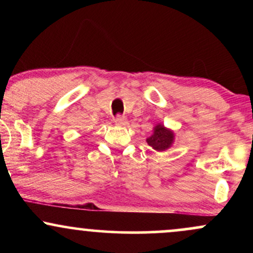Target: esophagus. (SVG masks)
<instances>
[{
	"instance_id": "1",
	"label": "esophagus",
	"mask_w": 253,
	"mask_h": 253,
	"mask_svg": "<svg viewBox=\"0 0 253 253\" xmlns=\"http://www.w3.org/2000/svg\"><path fill=\"white\" fill-rule=\"evenodd\" d=\"M115 124L119 125V126H126L127 119L125 117H121V115H118V117L115 118Z\"/></svg>"
}]
</instances>
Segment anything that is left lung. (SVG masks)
I'll return each mask as SVG.
<instances>
[{"instance_id":"obj_1","label":"left lung","mask_w":253,"mask_h":253,"mask_svg":"<svg viewBox=\"0 0 253 253\" xmlns=\"http://www.w3.org/2000/svg\"><path fill=\"white\" fill-rule=\"evenodd\" d=\"M146 141L153 150L158 152L167 151L175 143V132L159 123L153 127V133L146 139Z\"/></svg>"}]
</instances>
